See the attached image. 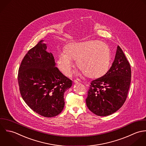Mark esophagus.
<instances>
[{"instance_id":"1","label":"esophagus","mask_w":146,"mask_h":146,"mask_svg":"<svg viewBox=\"0 0 146 146\" xmlns=\"http://www.w3.org/2000/svg\"><path fill=\"white\" fill-rule=\"evenodd\" d=\"M74 82L76 83V84H77V83H80L81 82V81L79 80V79H76L74 80Z\"/></svg>"}]
</instances>
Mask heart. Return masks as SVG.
<instances>
[{
	"label": "heart",
	"mask_w": 146,
	"mask_h": 146,
	"mask_svg": "<svg viewBox=\"0 0 146 146\" xmlns=\"http://www.w3.org/2000/svg\"><path fill=\"white\" fill-rule=\"evenodd\" d=\"M77 60V66L88 78H97L104 75L108 70L111 52L105 43L88 41L73 43L68 45L65 52L59 54L57 65L65 76H69Z\"/></svg>",
	"instance_id": "b5f03b06"
}]
</instances>
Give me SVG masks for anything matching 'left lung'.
I'll return each instance as SVG.
<instances>
[{
	"mask_svg": "<svg viewBox=\"0 0 146 146\" xmlns=\"http://www.w3.org/2000/svg\"><path fill=\"white\" fill-rule=\"evenodd\" d=\"M131 67L119 46L108 71L91 82L86 103L90 111L107 116L118 111L124 104L131 82Z\"/></svg>",
	"mask_w": 146,
	"mask_h": 146,
	"instance_id": "1",
	"label": "left lung"
}]
</instances>
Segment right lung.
<instances>
[{
    "mask_svg": "<svg viewBox=\"0 0 146 146\" xmlns=\"http://www.w3.org/2000/svg\"><path fill=\"white\" fill-rule=\"evenodd\" d=\"M40 40L31 48L19 69L18 83L21 95L36 113L52 117L62 111L65 91L72 81L55 66V58L46 51V44Z\"/></svg>",
    "mask_w": 146,
    "mask_h": 146,
    "instance_id": "1",
    "label": "right lung"
}]
</instances>
